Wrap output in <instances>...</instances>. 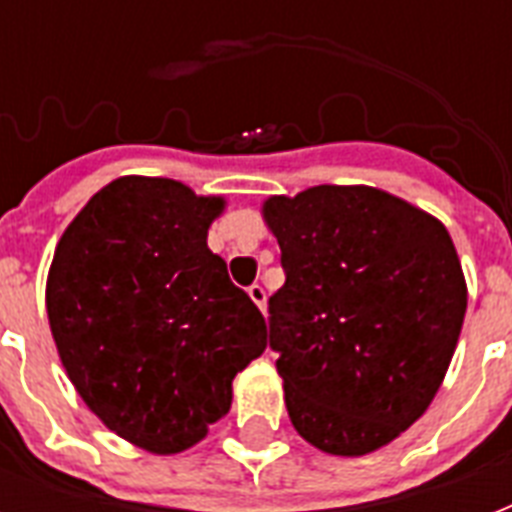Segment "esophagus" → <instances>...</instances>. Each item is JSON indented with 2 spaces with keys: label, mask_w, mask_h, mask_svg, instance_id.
<instances>
[{
  "label": "esophagus",
  "mask_w": 512,
  "mask_h": 512,
  "mask_svg": "<svg viewBox=\"0 0 512 512\" xmlns=\"http://www.w3.org/2000/svg\"><path fill=\"white\" fill-rule=\"evenodd\" d=\"M249 297H252V303L265 313V289L260 287V284H252V287H249Z\"/></svg>",
  "instance_id": "1"
}]
</instances>
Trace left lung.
Instances as JSON below:
<instances>
[{
	"label": "left lung",
	"instance_id": "left-lung-1",
	"mask_svg": "<svg viewBox=\"0 0 512 512\" xmlns=\"http://www.w3.org/2000/svg\"><path fill=\"white\" fill-rule=\"evenodd\" d=\"M284 287L268 300L289 420L316 449L369 454L420 420L460 340L468 289L452 236L369 185L273 196Z\"/></svg>",
	"mask_w": 512,
	"mask_h": 512
}]
</instances>
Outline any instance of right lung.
Listing matches in <instances>:
<instances>
[{
	"instance_id": "right-lung-1",
	"label": "right lung",
	"mask_w": 512,
	"mask_h": 512,
	"mask_svg": "<svg viewBox=\"0 0 512 512\" xmlns=\"http://www.w3.org/2000/svg\"><path fill=\"white\" fill-rule=\"evenodd\" d=\"M217 196L119 177L58 241L47 319L68 380L116 436L175 454L231 409V382L268 345L263 313L207 247Z\"/></svg>"
}]
</instances>
